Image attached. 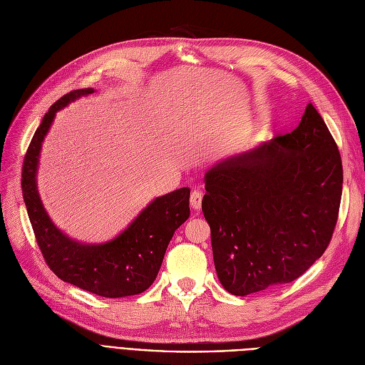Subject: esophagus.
Segmentation results:
<instances>
[{"label": "esophagus", "mask_w": 365, "mask_h": 365, "mask_svg": "<svg viewBox=\"0 0 365 365\" xmlns=\"http://www.w3.org/2000/svg\"><path fill=\"white\" fill-rule=\"evenodd\" d=\"M190 205L195 211H199L202 208V193L199 190L192 192L190 195Z\"/></svg>", "instance_id": "1"}]
</instances>
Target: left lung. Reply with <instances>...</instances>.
<instances>
[{
	"label": "left lung",
	"mask_w": 365,
	"mask_h": 365,
	"mask_svg": "<svg viewBox=\"0 0 365 365\" xmlns=\"http://www.w3.org/2000/svg\"><path fill=\"white\" fill-rule=\"evenodd\" d=\"M341 188L337 143L312 103L294 132L211 168L202 211L227 292H260L307 271L332 238Z\"/></svg>",
	"instance_id": "left-lung-1"
}]
</instances>
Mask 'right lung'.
<instances>
[{
    "label": "right lung",
    "mask_w": 365,
    "mask_h": 365,
    "mask_svg": "<svg viewBox=\"0 0 365 365\" xmlns=\"http://www.w3.org/2000/svg\"><path fill=\"white\" fill-rule=\"evenodd\" d=\"M91 93L93 88L70 91L43 116L24 158V202L38 249L48 267L63 282L105 298L138 295L155 280L175 230L190 215V188L182 187L155 197L132 225L105 244H81L58 229L37 192L36 173L41 142L58 110Z\"/></svg>",
    "instance_id": "add662e5"
}]
</instances>
